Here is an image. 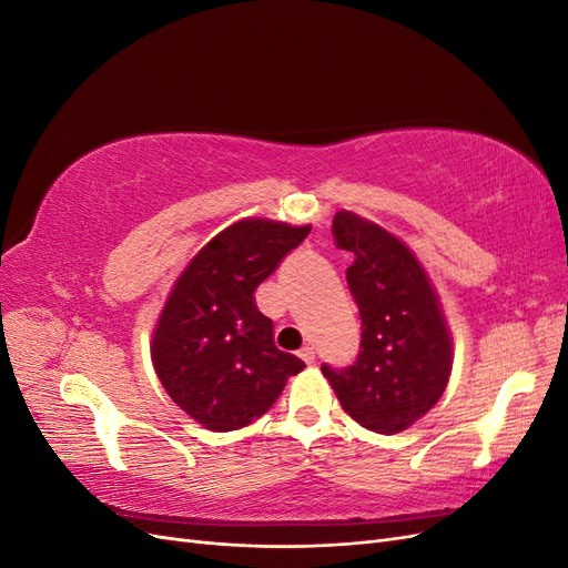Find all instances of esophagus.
I'll list each match as a JSON object with an SVG mask.
<instances>
[{
    "instance_id": "1",
    "label": "esophagus",
    "mask_w": 568,
    "mask_h": 568,
    "mask_svg": "<svg viewBox=\"0 0 568 568\" xmlns=\"http://www.w3.org/2000/svg\"><path fill=\"white\" fill-rule=\"evenodd\" d=\"M298 355H301V359L305 365H313L315 363V348L313 346H303L301 351H298Z\"/></svg>"
}]
</instances>
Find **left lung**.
I'll list each match as a JSON object with an SVG mask.
<instances>
[{
	"label": "left lung",
	"mask_w": 568,
	"mask_h": 568,
	"mask_svg": "<svg viewBox=\"0 0 568 568\" xmlns=\"http://www.w3.org/2000/svg\"><path fill=\"white\" fill-rule=\"evenodd\" d=\"M336 246L353 253L346 270L363 338L351 367L322 365L341 407L376 434H400L422 419L448 386L453 336L428 274L398 236L372 220L338 211Z\"/></svg>",
	"instance_id": "left-lung-1"
}]
</instances>
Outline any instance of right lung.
<instances>
[{
	"label": "right lung",
	"mask_w": 568,
	"mask_h": 568,
	"mask_svg": "<svg viewBox=\"0 0 568 568\" xmlns=\"http://www.w3.org/2000/svg\"><path fill=\"white\" fill-rule=\"evenodd\" d=\"M311 234L265 217L239 220L184 267L153 329L151 359L173 403L211 432L248 426L280 398L303 359L274 346L255 288Z\"/></svg>",
	"instance_id": "obj_1"
}]
</instances>
